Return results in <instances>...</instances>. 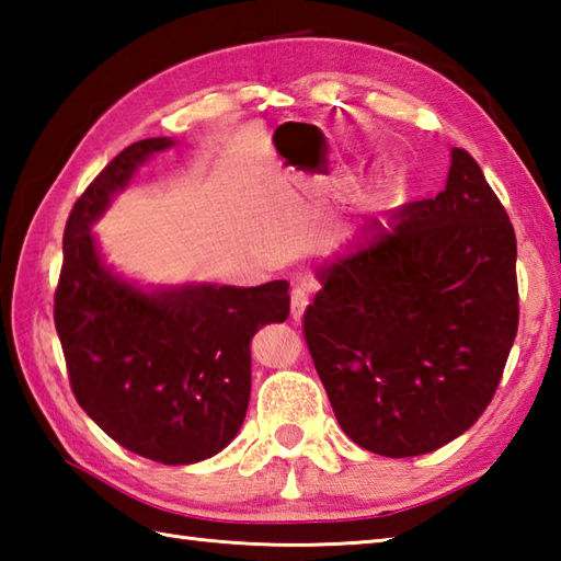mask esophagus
Returning <instances> with one entry per match:
<instances>
[{
    "instance_id": "esophagus-1",
    "label": "esophagus",
    "mask_w": 561,
    "mask_h": 561,
    "mask_svg": "<svg viewBox=\"0 0 561 561\" xmlns=\"http://www.w3.org/2000/svg\"><path fill=\"white\" fill-rule=\"evenodd\" d=\"M311 301V284L299 282L291 291V318L301 320L306 313V306Z\"/></svg>"
}]
</instances>
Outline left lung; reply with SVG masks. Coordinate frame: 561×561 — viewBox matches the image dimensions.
Here are the masks:
<instances>
[{
	"mask_svg": "<svg viewBox=\"0 0 561 561\" xmlns=\"http://www.w3.org/2000/svg\"><path fill=\"white\" fill-rule=\"evenodd\" d=\"M318 282L304 335L356 446L422 456L480 420L518 330L516 233L468 151L450 149L436 197L366 221Z\"/></svg>",
	"mask_w": 561,
	"mask_h": 561,
	"instance_id": "left-lung-1",
	"label": "left lung"
}]
</instances>
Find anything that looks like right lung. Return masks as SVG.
<instances>
[{"instance_id":"add662e5","label":"right lung","mask_w":561,"mask_h":561,"mask_svg":"<svg viewBox=\"0 0 561 561\" xmlns=\"http://www.w3.org/2000/svg\"><path fill=\"white\" fill-rule=\"evenodd\" d=\"M171 137L129 145L71 209L55 328L77 402L127 450L163 465L217 456L245 420L250 340L289 316V284L141 289L99 250L91 226Z\"/></svg>"}]
</instances>
